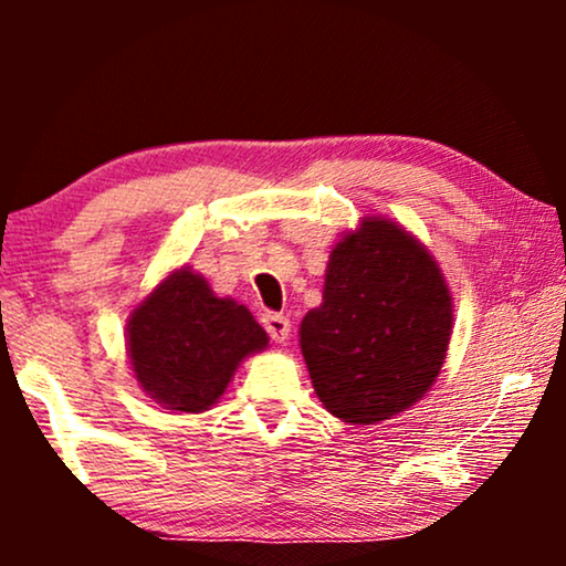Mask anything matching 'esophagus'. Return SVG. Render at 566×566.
I'll use <instances>...</instances> for the list:
<instances>
[{"label": "esophagus", "mask_w": 566, "mask_h": 566, "mask_svg": "<svg viewBox=\"0 0 566 566\" xmlns=\"http://www.w3.org/2000/svg\"><path fill=\"white\" fill-rule=\"evenodd\" d=\"M262 327L268 329V335L273 337L275 343H285V339H289V332H291V322H289V316L268 312V314H262Z\"/></svg>", "instance_id": "esophagus-1"}]
</instances>
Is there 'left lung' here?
Listing matches in <instances>:
<instances>
[{
  "label": "left lung",
  "mask_w": 566,
  "mask_h": 566,
  "mask_svg": "<svg viewBox=\"0 0 566 566\" xmlns=\"http://www.w3.org/2000/svg\"><path fill=\"white\" fill-rule=\"evenodd\" d=\"M453 301L443 270L397 221L368 216L335 244L301 353L327 412L376 424L420 401L443 368Z\"/></svg>",
  "instance_id": "left-lung-1"
}]
</instances>
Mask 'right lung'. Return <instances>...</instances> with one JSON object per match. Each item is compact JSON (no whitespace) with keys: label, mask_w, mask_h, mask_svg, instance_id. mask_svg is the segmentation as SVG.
Returning a JSON list of instances; mask_svg holds the SVG:
<instances>
[{"label":"right lung","mask_w":566,"mask_h":566,"mask_svg":"<svg viewBox=\"0 0 566 566\" xmlns=\"http://www.w3.org/2000/svg\"><path fill=\"white\" fill-rule=\"evenodd\" d=\"M268 332L250 308L219 298L203 275L169 273L128 316L126 350L142 389L172 412H203L239 363L265 350Z\"/></svg>","instance_id":"right-lung-1"}]
</instances>
